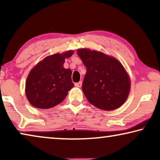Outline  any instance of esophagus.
<instances>
[{
  "label": "esophagus",
  "mask_w": 160,
  "mask_h": 160,
  "mask_svg": "<svg viewBox=\"0 0 160 160\" xmlns=\"http://www.w3.org/2000/svg\"><path fill=\"white\" fill-rule=\"evenodd\" d=\"M75 86L77 87H81L82 86V82H78V83H76Z\"/></svg>",
  "instance_id": "esophagus-1"
}]
</instances>
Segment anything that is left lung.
<instances>
[{
	"instance_id": "left-lung-1",
	"label": "left lung",
	"mask_w": 160,
	"mask_h": 160,
	"mask_svg": "<svg viewBox=\"0 0 160 160\" xmlns=\"http://www.w3.org/2000/svg\"><path fill=\"white\" fill-rule=\"evenodd\" d=\"M77 53L87 68L82 90L88 101L106 111L121 106L130 89V78L123 65L102 52L81 49Z\"/></svg>"
}]
</instances>
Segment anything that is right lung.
I'll list each match as a JSON object with an SVG mask.
<instances>
[{"label":"right lung","instance_id":"obj_1","mask_svg":"<svg viewBox=\"0 0 160 160\" xmlns=\"http://www.w3.org/2000/svg\"><path fill=\"white\" fill-rule=\"evenodd\" d=\"M73 51L48 56L38 62L28 76L25 94L30 103L38 108L47 109L62 102L74 86L72 71L63 67L65 59Z\"/></svg>","mask_w":160,"mask_h":160}]
</instances>
